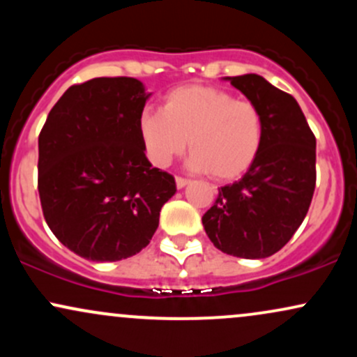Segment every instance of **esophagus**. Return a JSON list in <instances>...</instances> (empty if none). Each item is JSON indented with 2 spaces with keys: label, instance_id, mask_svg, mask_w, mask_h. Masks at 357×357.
Listing matches in <instances>:
<instances>
[{
  "label": "esophagus",
  "instance_id": "esophagus-1",
  "mask_svg": "<svg viewBox=\"0 0 357 357\" xmlns=\"http://www.w3.org/2000/svg\"><path fill=\"white\" fill-rule=\"evenodd\" d=\"M188 184H190V179L176 178V186H178V190H183V188L188 186Z\"/></svg>",
  "mask_w": 357,
  "mask_h": 357
}]
</instances>
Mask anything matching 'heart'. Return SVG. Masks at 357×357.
<instances>
[{
	"mask_svg": "<svg viewBox=\"0 0 357 357\" xmlns=\"http://www.w3.org/2000/svg\"><path fill=\"white\" fill-rule=\"evenodd\" d=\"M137 132L154 166H169L186 151L190 139L188 167L211 173L218 181H231L257 161L265 122L255 102L235 99L210 85H184L167 93L161 110L139 114Z\"/></svg>",
	"mask_w": 357,
	"mask_h": 357,
	"instance_id": "1",
	"label": "heart"
}]
</instances>
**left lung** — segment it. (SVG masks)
Listing matches in <instances>:
<instances>
[{
	"label": "left lung",
	"instance_id": "obj_1",
	"mask_svg": "<svg viewBox=\"0 0 357 357\" xmlns=\"http://www.w3.org/2000/svg\"><path fill=\"white\" fill-rule=\"evenodd\" d=\"M265 122L257 161L243 178L223 186L203 215L216 248L240 258H267L292 238L304 221L315 188V137L290 93L257 73L225 77Z\"/></svg>",
	"mask_w": 357,
	"mask_h": 357
}]
</instances>
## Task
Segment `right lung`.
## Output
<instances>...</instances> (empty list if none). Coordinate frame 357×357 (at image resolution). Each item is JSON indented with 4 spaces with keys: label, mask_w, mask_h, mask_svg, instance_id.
I'll return each instance as SVG.
<instances>
[{
    "label": "right lung",
    "mask_w": 357,
    "mask_h": 357,
    "mask_svg": "<svg viewBox=\"0 0 357 357\" xmlns=\"http://www.w3.org/2000/svg\"><path fill=\"white\" fill-rule=\"evenodd\" d=\"M151 93L130 77L72 85L38 137V192L53 235L79 257L117 261L149 245L176 183L137 132Z\"/></svg>",
    "instance_id": "right-lung-1"
}]
</instances>
